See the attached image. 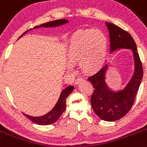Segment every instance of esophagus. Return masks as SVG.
<instances>
[{"label": "esophagus", "instance_id": "1", "mask_svg": "<svg viewBox=\"0 0 147 147\" xmlns=\"http://www.w3.org/2000/svg\"><path fill=\"white\" fill-rule=\"evenodd\" d=\"M83 80H84V79H83L82 78H78V79H76V81H75V84H79V83H80L81 82H82Z\"/></svg>", "mask_w": 147, "mask_h": 147}]
</instances>
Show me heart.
Instances as JSON below:
<instances>
[{
  "label": "heart",
  "instance_id": "obj_1",
  "mask_svg": "<svg viewBox=\"0 0 147 147\" xmlns=\"http://www.w3.org/2000/svg\"><path fill=\"white\" fill-rule=\"evenodd\" d=\"M107 51V38L101 30L88 29L77 32L70 40L67 68L72 71L74 63L79 61V66L84 72H95L104 64Z\"/></svg>",
  "mask_w": 147,
  "mask_h": 147
}]
</instances>
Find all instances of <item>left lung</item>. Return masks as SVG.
Here are the masks:
<instances>
[{
  "label": "left lung",
  "mask_w": 147,
  "mask_h": 147,
  "mask_svg": "<svg viewBox=\"0 0 147 147\" xmlns=\"http://www.w3.org/2000/svg\"><path fill=\"white\" fill-rule=\"evenodd\" d=\"M106 25L109 32L110 53L119 49H130L134 64L133 75L128 82L124 87L116 90L111 89L106 82V73L110 63L88 77V81L94 87L91 98L94 111L103 120L114 122L125 116L131 109L143 78V68L136 44L132 36L114 24L106 22Z\"/></svg>",
  "instance_id": "obj_1"
}]
</instances>
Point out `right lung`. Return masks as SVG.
I'll return each mask as SVG.
<instances>
[{"instance_id": "add662e5", "label": "right lung", "mask_w": 147, "mask_h": 147, "mask_svg": "<svg viewBox=\"0 0 147 147\" xmlns=\"http://www.w3.org/2000/svg\"><path fill=\"white\" fill-rule=\"evenodd\" d=\"M68 22L69 21L68 20L61 19V20L49 22H47V23L42 24V25H39V26H36L35 28H33V29H37V28H55V27H59L61 26V25H65V24L68 23ZM32 30L33 29H30L29 30L25 31L19 38L22 37L24 35L26 34L28 32H29L30 30ZM74 86L71 85L65 87L62 91L61 93H60L58 100L56 103L55 106L53 107V109L50 111H49L48 113L44 114V115L41 116V117H32V116L28 115V114H25L23 112H22V114L25 117H27L28 119H30L32 122L36 124H38V125H48L53 124L54 122H55L59 119V117L62 115L63 111L65 109V106H66L65 100H66V98L71 93L73 90H74Z\"/></svg>"}]
</instances>
